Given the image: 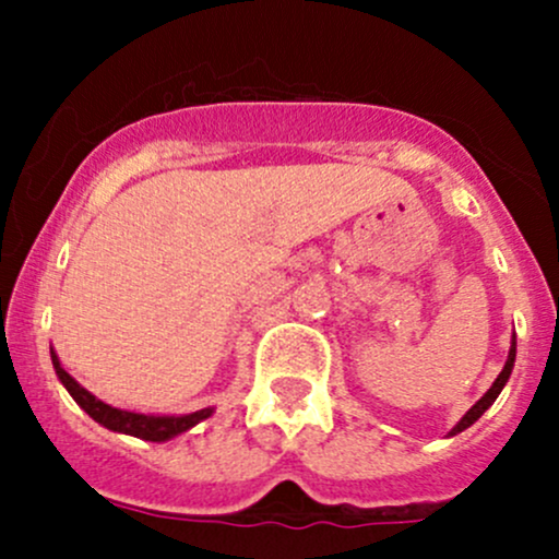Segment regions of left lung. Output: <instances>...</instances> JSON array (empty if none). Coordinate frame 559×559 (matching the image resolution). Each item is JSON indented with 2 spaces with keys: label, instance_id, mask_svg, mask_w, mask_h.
Returning a JSON list of instances; mask_svg holds the SVG:
<instances>
[{
  "label": "left lung",
  "instance_id": "left-lung-1",
  "mask_svg": "<svg viewBox=\"0 0 559 559\" xmlns=\"http://www.w3.org/2000/svg\"><path fill=\"white\" fill-rule=\"evenodd\" d=\"M512 365H515V336H512V346H510V355H507V362H504L502 373H499V376H497V381H493V383H491V389H489V391H486V394H484V396H480V400H478L476 404H473V407H471V409H467V413L463 415V418H460V423H457V426H454V428H452V431H449V436H457L460 431H465V428H471V426H473V423H476V420L480 418V415H484V413H486V409H489V407H491V404H493V400H497V396H499V391H502V389H504V383H507V381H510V373H512Z\"/></svg>",
  "mask_w": 559,
  "mask_h": 559
}]
</instances>
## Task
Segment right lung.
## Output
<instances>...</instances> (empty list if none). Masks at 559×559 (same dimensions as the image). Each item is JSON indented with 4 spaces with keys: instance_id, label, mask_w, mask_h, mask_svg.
Returning a JSON list of instances; mask_svg holds the SVG:
<instances>
[{
    "instance_id": "add662e5",
    "label": "right lung",
    "mask_w": 559,
    "mask_h": 559,
    "mask_svg": "<svg viewBox=\"0 0 559 559\" xmlns=\"http://www.w3.org/2000/svg\"><path fill=\"white\" fill-rule=\"evenodd\" d=\"M52 365H55L57 378L62 381V386H66L68 394L79 402L83 413L92 415L99 426L110 428V431L136 436V439H144V441H168L173 436L189 431V428H194L197 423H202L204 418L213 415V407L197 409V413H189V415H141V413H128V409L110 407V404H105L102 400H96L94 394H88V391L83 389L73 376L66 373V368H62L60 360H57L55 349H52Z\"/></svg>"
}]
</instances>
